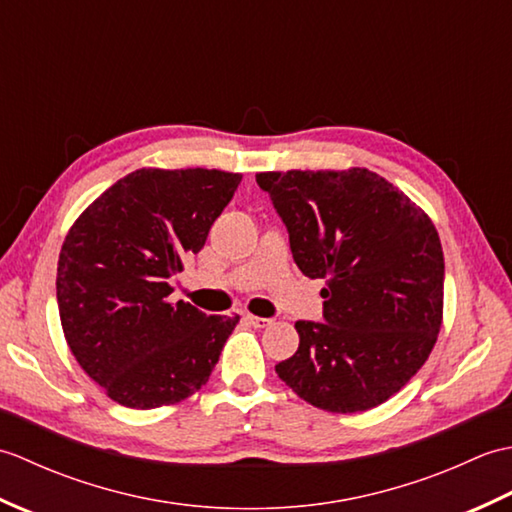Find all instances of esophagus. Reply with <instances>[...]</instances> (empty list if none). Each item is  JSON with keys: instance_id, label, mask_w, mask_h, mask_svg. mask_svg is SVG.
Wrapping results in <instances>:
<instances>
[{"instance_id": "34e87169", "label": "esophagus", "mask_w": 512, "mask_h": 512, "mask_svg": "<svg viewBox=\"0 0 512 512\" xmlns=\"http://www.w3.org/2000/svg\"><path fill=\"white\" fill-rule=\"evenodd\" d=\"M246 321L253 325V328H268L273 319H264V317H255V314H246Z\"/></svg>"}]
</instances>
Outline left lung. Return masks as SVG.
<instances>
[{
  "instance_id": "obj_1",
  "label": "left lung",
  "mask_w": 512,
  "mask_h": 512,
  "mask_svg": "<svg viewBox=\"0 0 512 512\" xmlns=\"http://www.w3.org/2000/svg\"><path fill=\"white\" fill-rule=\"evenodd\" d=\"M255 178L288 228L301 273L325 279V323L297 321L299 350L275 372L325 411L383 405L438 341L444 255L436 226L369 169L266 171Z\"/></svg>"
}]
</instances>
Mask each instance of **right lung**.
Returning <instances> with one entry per match:
<instances>
[{"label": "right lung", "mask_w": 512, "mask_h": 512, "mask_svg": "<svg viewBox=\"0 0 512 512\" xmlns=\"http://www.w3.org/2000/svg\"><path fill=\"white\" fill-rule=\"evenodd\" d=\"M239 182L217 169H138L65 235L57 266L65 341L118 405H173L209 380L239 317L169 303V281L200 253Z\"/></svg>", "instance_id": "obj_1"}]
</instances>
